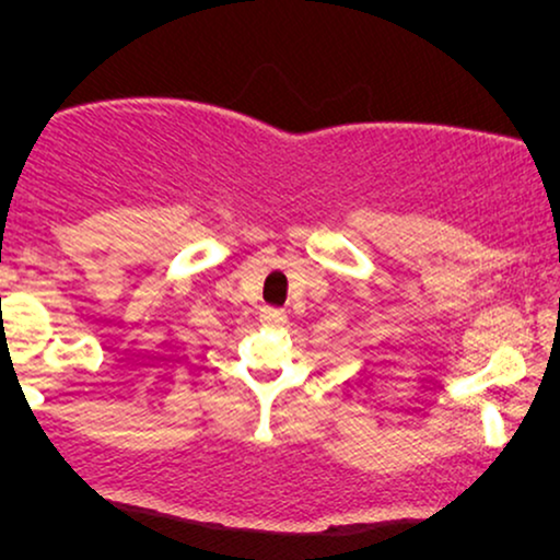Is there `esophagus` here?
I'll return each mask as SVG.
<instances>
[{
    "label": "esophagus",
    "instance_id": "34e87169",
    "mask_svg": "<svg viewBox=\"0 0 560 560\" xmlns=\"http://www.w3.org/2000/svg\"><path fill=\"white\" fill-rule=\"evenodd\" d=\"M259 320H262L265 326H285L288 313L280 308H262V313H259Z\"/></svg>",
    "mask_w": 560,
    "mask_h": 560
}]
</instances>
